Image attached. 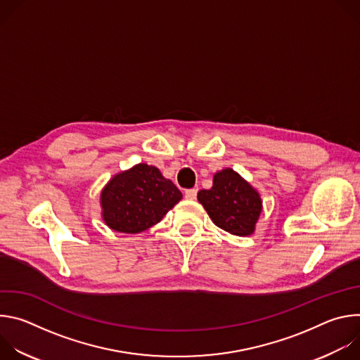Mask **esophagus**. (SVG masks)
Segmentation results:
<instances>
[{
  "mask_svg": "<svg viewBox=\"0 0 360 360\" xmlns=\"http://www.w3.org/2000/svg\"><path fill=\"white\" fill-rule=\"evenodd\" d=\"M196 195H198V189L196 188H191V189L185 191V198L186 199H195Z\"/></svg>",
  "mask_w": 360,
  "mask_h": 360,
  "instance_id": "34e87169",
  "label": "esophagus"
}]
</instances>
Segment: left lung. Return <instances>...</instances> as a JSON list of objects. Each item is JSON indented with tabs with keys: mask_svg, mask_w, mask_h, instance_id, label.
Wrapping results in <instances>:
<instances>
[{
	"mask_svg": "<svg viewBox=\"0 0 360 360\" xmlns=\"http://www.w3.org/2000/svg\"><path fill=\"white\" fill-rule=\"evenodd\" d=\"M198 200L217 226L238 236L253 232L262 210L258 192L229 168L214 176L211 189L198 192Z\"/></svg>",
	"mask_w": 360,
	"mask_h": 360,
	"instance_id": "1",
	"label": "left lung"
}]
</instances>
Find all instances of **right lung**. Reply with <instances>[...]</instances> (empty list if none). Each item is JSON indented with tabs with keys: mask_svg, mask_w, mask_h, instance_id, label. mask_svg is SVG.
I'll use <instances>...</instances> for the list:
<instances>
[{
	"mask_svg": "<svg viewBox=\"0 0 360 360\" xmlns=\"http://www.w3.org/2000/svg\"><path fill=\"white\" fill-rule=\"evenodd\" d=\"M181 198L158 168L139 164L114 176L102 191V217L114 231L136 233L158 224Z\"/></svg>",
	"mask_w": 360,
	"mask_h": 360,
	"instance_id": "add662e5",
	"label": "right lung"
}]
</instances>
